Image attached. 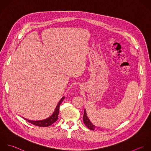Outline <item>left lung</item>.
<instances>
[{
    "label": "left lung",
    "instance_id": "left-lung-1",
    "mask_svg": "<svg viewBox=\"0 0 151 151\" xmlns=\"http://www.w3.org/2000/svg\"><path fill=\"white\" fill-rule=\"evenodd\" d=\"M83 122L85 124V125L88 127V128H89L91 130H95L97 127H95V125H93L91 122L90 121V120L89 119L88 117L86 115V110L85 109L84 111V114H83Z\"/></svg>",
    "mask_w": 151,
    "mask_h": 151
}]
</instances>
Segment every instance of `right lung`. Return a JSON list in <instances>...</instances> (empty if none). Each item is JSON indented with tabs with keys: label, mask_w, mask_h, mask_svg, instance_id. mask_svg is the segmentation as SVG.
<instances>
[{
	"label": "right lung",
	"mask_w": 151,
	"mask_h": 151,
	"mask_svg": "<svg viewBox=\"0 0 151 151\" xmlns=\"http://www.w3.org/2000/svg\"><path fill=\"white\" fill-rule=\"evenodd\" d=\"M65 99V97L63 96L61 99L60 101L59 102L58 105L56 106V108H55V110L53 112V114L50 116L48 118L46 119H43V120H42V121H30V120H28L27 119H25L24 118V119H26L27 122H29V123L34 125H36V126H38V127H49L50 125H51L52 124H53V123H55L57 120H58V114H59V107H60V105L61 104L62 102Z\"/></svg>",
	"instance_id": "right-lung-1"
}]
</instances>
